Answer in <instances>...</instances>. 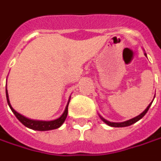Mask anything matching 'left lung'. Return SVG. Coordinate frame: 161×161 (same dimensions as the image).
<instances>
[{
  "label": "left lung",
  "mask_w": 161,
  "mask_h": 161,
  "mask_svg": "<svg viewBox=\"0 0 161 161\" xmlns=\"http://www.w3.org/2000/svg\"><path fill=\"white\" fill-rule=\"evenodd\" d=\"M145 55L146 56V53H145ZM154 98H155V96H154ZM153 101L151 102V103L148 105V107L145 108V111H143V112L141 113L139 115H137V116H136V117L132 118V119H130V120H128V121H125V122H109V121H108V120H106L105 118H103L101 115H99V118L103 121L106 124H108V126L110 127H115V128H121V127H128V126H130V125H132V124H134V123H136V122H138L140 119H142V118L145 116V114L147 113V111L149 110L150 107H151V105H152V103H153Z\"/></svg>",
  "instance_id": "left-lung-1"
}]
</instances>
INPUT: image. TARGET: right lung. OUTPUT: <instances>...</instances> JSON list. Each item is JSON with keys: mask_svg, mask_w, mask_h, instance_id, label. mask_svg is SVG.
Returning <instances> with one entry per match:
<instances>
[{"mask_svg": "<svg viewBox=\"0 0 161 161\" xmlns=\"http://www.w3.org/2000/svg\"><path fill=\"white\" fill-rule=\"evenodd\" d=\"M6 97H7V101L8 104V107L10 108L13 114L16 115V117L19 120V122H22L25 126L29 128V129L39 131L52 130H55V129H58V128H60V127L62 126V124H63V122H65L67 115H68V107H69V100H70V97H69V99L68 101V104H67L64 112L62 113V114L59 118L55 119V120H53V121H39V120L29 119V118L22 115L18 112H16V110L12 108L11 105H10L9 99H8V94L7 89H6Z\"/></svg>", "mask_w": 161, "mask_h": 161, "instance_id": "right-lung-1", "label": "right lung"}]
</instances>
